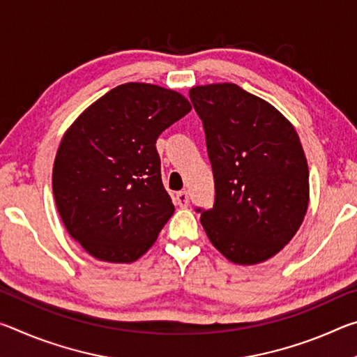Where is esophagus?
<instances>
[{"mask_svg": "<svg viewBox=\"0 0 357 357\" xmlns=\"http://www.w3.org/2000/svg\"><path fill=\"white\" fill-rule=\"evenodd\" d=\"M174 202H176L178 206L185 208L187 204H189V193H187L185 190L178 192V193H176V198H174Z\"/></svg>", "mask_w": 357, "mask_h": 357, "instance_id": "1", "label": "esophagus"}]
</instances>
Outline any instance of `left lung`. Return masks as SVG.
<instances>
[{"mask_svg": "<svg viewBox=\"0 0 357 357\" xmlns=\"http://www.w3.org/2000/svg\"><path fill=\"white\" fill-rule=\"evenodd\" d=\"M214 173L215 202L197 208L229 261L257 264L280 252L309 206V167L289 121L234 83L190 89Z\"/></svg>", "mask_w": 357, "mask_h": 357, "instance_id": "1", "label": "left lung"}]
</instances>
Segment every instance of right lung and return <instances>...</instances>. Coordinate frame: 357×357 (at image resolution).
<instances>
[{
    "mask_svg": "<svg viewBox=\"0 0 357 357\" xmlns=\"http://www.w3.org/2000/svg\"><path fill=\"white\" fill-rule=\"evenodd\" d=\"M190 108L172 89L126 83L66 132L53 165V195L66 229L89 255L132 263L155 243L174 213L155 142Z\"/></svg>",
    "mask_w": 357,
    "mask_h": 357,
    "instance_id": "add662e5",
    "label": "right lung"
}]
</instances>
